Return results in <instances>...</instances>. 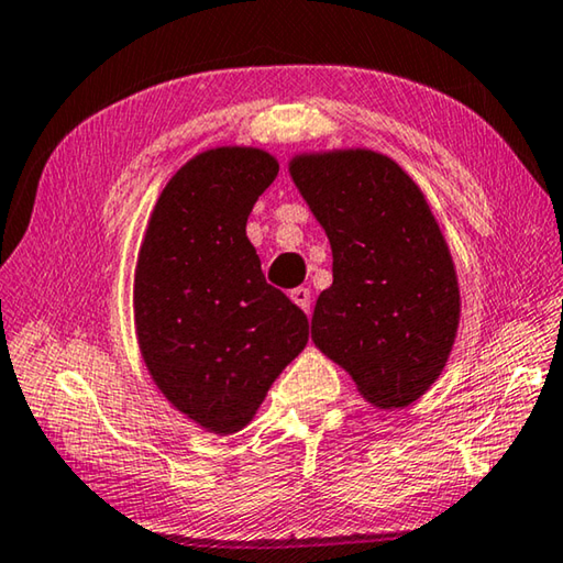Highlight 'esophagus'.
I'll return each instance as SVG.
<instances>
[{
  "label": "esophagus",
  "instance_id": "esophagus-1",
  "mask_svg": "<svg viewBox=\"0 0 563 563\" xmlns=\"http://www.w3.org/2000/svg\"><path fill=\"white\" fill-rule=\"evenodd\" d=\"M290 300L298 305L300 310H305V312H310V290L308 288H295V290H290Z\"/></svg>",
  "mask_w": 563,
  "mask_h": 563
}]
</instances>
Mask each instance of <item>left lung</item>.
Wrapping results in <instances>:
<instances>
[{
  "label": "left lung",
  "mask_w": 563,
  "mask_h": 563,
  "mask_svg": "<svg viewBox=\"0 0 563 563\" xmlns=\"http://www.w3.org/2000/svg\"><path fill=\"white\" fill-rule=\"evenodd\" d=\"M288 174L332 247L310 335L377 409L417 402L452 355L460 280L430 203L373 148L300 151Z\"/></svg>",
  "instance_id": "8db88e82"
}]
</instances>
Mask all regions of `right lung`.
I'll list each match as a JSON object with an SVG mask.
<instances>
[{
  "label": "right lung",
  "instance_id": "obj_1",
  "mask_svg": "<svg viewBox=\"0 0 563 563\" xmlns=\"http://www.w3.org/2000/svg\"><path fill=\"white\" fill-rule=\"evenodd\" d=\"M278 168L258 146L188 158L161 190L133 271V325L151 379L170 407L218 437L253 422L308 345V318L265 283L245 235Z\"/></svg>",
  "mask_w": 563,
  "mask_h": 563
}]
</instances>
